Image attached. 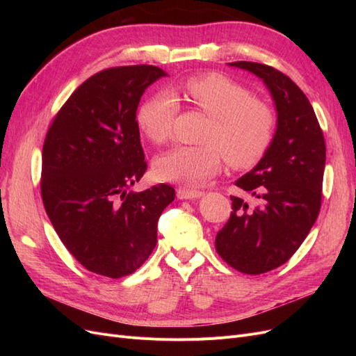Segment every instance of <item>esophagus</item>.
<instances>
[{
  "label": "esophagus",
  "mask_w": 356,
  "mask_h": 356,
  "mask_svg": "<svg viewBox=\"0 0 356 356\" xmlns=\"http://www.w3.org/2000/svg\"><path fill=\"white\" fill-rule=\"evenodd\" d=\"M203 193L197 190H187V188H178L177 190V197L179 200H190V199H197L202 197Z\"/></svg>",
  "instance_id": "34e87169"
}]
</instances>
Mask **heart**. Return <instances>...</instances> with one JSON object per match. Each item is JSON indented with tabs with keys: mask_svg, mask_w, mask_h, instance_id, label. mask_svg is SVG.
<instances>
[{
	"mask_svg": "<svg viewBox=\"0 0 356 356\" xmlns=\"http://www.w3.org/2000/svg\"><path fill=\"white\" fill-rule=\"evenodd\" d=\"M182 92L204 114L209 115L199 147L177 145L154 160L156 175L181 186H197L213 175L225 157L233 168H248L258 161L273 136V115L267 106L251 99L241 84L220 74H202L188 79ZM178 101L161 92L148 98L138 110L136 122L152 143H166Z\"/></svg>",
	"mask_w": 356,
	"mask_h": 356,
	"instance_id": "heart-1",
	"label": "heart"
}]
</instances>
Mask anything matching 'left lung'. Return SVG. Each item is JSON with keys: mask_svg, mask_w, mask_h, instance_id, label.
<instances>
[{"mask_svg": "<svg viewBox=\"0 0 356 356\" xmlns=\"http://www.w3.org/2000/svg\"><path fill=\"white\" fill-rule=\"evenodd\" d=\"M229 65L264 83L275 104L276 131L261 160L234 182L260 204L251 208L232 196L233 212L215 248L236 270L260 275L286 263L318 218L325 141L306 95L285 74L255 62Z\"/></svg>", "mask_w": 356, "mask_h": 356, "instance_id": "obj_1", "label": "left lung"}]
</instances>
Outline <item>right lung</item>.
<instances>
[{"label": "right lung", "mask_w": 356, "mask_h": 356, "mask_svg": "<svg viewBox=\"0 0 356 356\" xmlns=\"http://www.w3.org/2000/svg\"><path fill=\"white\" fill-rule=\"evenodd\" d=\"M166 72L153 65L108 68L75 90L42 147L41 196L59 239L88 270L122 277L157 243V221L175 190L127 188L147 169L136 110Z\"/></svg>", "instance_id": "obj_1"}]
</instances>
